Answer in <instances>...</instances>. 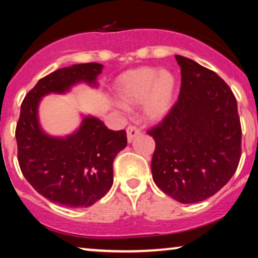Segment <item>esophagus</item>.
<instances>
[{"instance_id":"34e87169","label":"esophagus","mask_w":258,"mask_h":258,"mask_svg":"<svg viewBox=\"0 0 258 258\" xmlns=\"http://www.w3.org/2000/svg\"><path fill=\"white\" fill-rule=\"evenodd\" d=\"M140 130L136 128V126H128V129H126V137H128V142L132 143L134 139H135L136 136L140 135Z\"/></svg>"}]
</instances>
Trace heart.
Wrapping results in <instances>:
<instances>
[{
	"mask_svg": "<svg viewBox=\"0 0 258 258\" xmlns=\"http://www.w3.org/2000/svg\"><path fill=\"white\" fill-rule=\"evenodd\" d=\"M177 81L168 69L142 68L125 73L115 83L118 104L133 108L143 103L148 121L157 123L170 114L175 104Z\"/></svg>",
	"mask_w": 258,
	"mask_h": 258,
	"instance_id": "1",
	"label": "heart"
}]
</instances>
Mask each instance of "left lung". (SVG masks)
I'll list each match as a JSON object with an SVG mask.
<instances>
[{
  "label": "left lung",
  "instance_id": "8db88e82",
  "mask_svg": "<svg viewBox=\"0 0 258 258\" xmlns=\"http://www.w3.org/2000/svg\"><path fill=\"white\" fill-rule=\"evenodd\" d=\"M181 91L163 122L149 132L156 142L153 179L183 204L209 199L229 182L241 158L237 103L216 73L176 55Z\"/></svg>",
  "mask_w": 258,
  "mask_h": 258
}]
</instances>
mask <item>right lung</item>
<instances>
[{
    "mask_svg": "<svg viewBox=\"0 0 258 258\" xmlns=\"http://www.w3.org/2000/svg\"><path fill=\"white\" fill-rule=\"evenodd\" d=\"M102 70L103 64L95 62L56 70L38 81L21 105L15 134L21 171L40 195L61 206L88 208L109 191L112 162L126 147V133L82 114L72 134L52 136L42 128L38 108L47 95L68 94L80 83L97 88Z\"/></svg>",
    "mask_w": 258,
    "mask_h": 258,
    "instance_id": "1",
    "label": "right lung"
}]
</instances>
